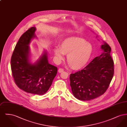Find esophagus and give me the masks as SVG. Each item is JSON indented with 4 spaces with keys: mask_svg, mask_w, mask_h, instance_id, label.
<instances>
[{
    "mask_svg": "<svg viewBox=\"0 0 127 127\" xmlns=\"http://www.w3.org/2000/svg\"><path fill=\"white\" fill-rule=\"evenodd\" d=\"M58 71H59V73L63 72L64 71V69L61 68H59V69Z\"/></svg>",
    "mask_w": 127,
    "mask_h": 127,
    "instance_id": "34e87169",
    "label": "esophagus"
}]
</instances>
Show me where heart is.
I'll return each mask as SVG.
<instances>
[{"mask_svg": "<svg viewBox=\"0 0 127 127\" xmlns=\"http://www.w3.org/2000/svg\"><path fill=\"white\" fill-rule=\"evenodd\" d=\"M93 48L84 39L77 36L68 37L62 40L60 48L55 47L53 49L54 59L59 64L67 55L66 60L73 69L79 70L86 66L91 59Z\"/></svg>", "mask_w": 127, "mask_h": 127, "instance_id": "heart-1", "label": "heart"}]
</instances>
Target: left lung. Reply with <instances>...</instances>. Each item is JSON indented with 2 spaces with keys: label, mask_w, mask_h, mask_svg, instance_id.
Returning a JSON list of instances; mask_svg holds the SVG:
<instances>
[{
  "label": "left lung",
  "mask_w": 127,
  "mask_h": 127,
  "mask_svg": "<svg viewBox=\"0 0 127 127\" xmlns=\"http://www.w3.org/2000/svg\"><path fill=\"white\" fill-rule=\"evenodd\" d=\"M102 52L80 71L70 75V85L74 97L90 100L103 95L107 91L114 75V62L111 48L103 41Z\"/></svg>",
  "instance_id": "left-lung-1"
}]
</instances>
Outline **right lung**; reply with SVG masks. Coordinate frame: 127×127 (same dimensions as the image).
<instances>
[{"label":"right lung","mask_w":127,"mask_h":127,"mask_svg":"<svg viewBox=\"0 0 127 127\" xmlns=\"http://www.w3.org/2000/svg\"><path fill=\"white\" fill-rule=\"evenodd\" d=\"M32 27L21 36L11 59L13 77L18 88L25 92L39 95L45 94L57 74V67L48 63V52L44 51L35 62L31 59L29 45L35 35Z\"/></svg>","instance_id":"1"}]
</instances>
